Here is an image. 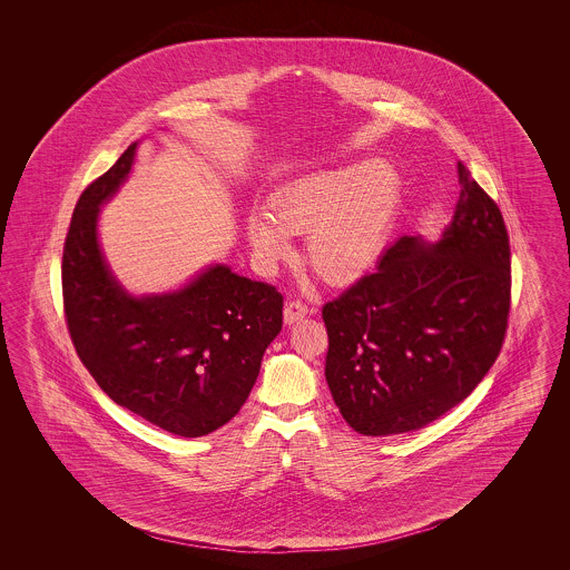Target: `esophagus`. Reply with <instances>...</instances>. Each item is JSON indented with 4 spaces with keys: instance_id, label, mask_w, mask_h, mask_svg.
<instances>
[{
    "instance_id": "34e87169",
    "label": "esophagus",
    "mask_w": 570,
    "mask_h": 570,
    "mask_svg": "<svg viewBox=\"0 0 570 570\" xmlns=\"http://www.w3.org/2000/svg\"><path fill=\"white\" fill-rule=\"evenodd\" d=\"M307 314H309V307H307L305 303H301V301H288L286 307H284V323H286V325H293V323L303 321Z\"/></svg>"
}]
</instances>
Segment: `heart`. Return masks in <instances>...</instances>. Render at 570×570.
I'll list each match as a JSON object with an SVG mask.
<instances>
[{
	"instance_id": "b5f03b06",
	"label": "heart",
	"mask_w": 570,
	"mask_h": 570,
	"mask_svg": "<svg viewBox=\"0 0 570 570\" xmlns=\"http://www.w3.org/2000/svg\"><path fill=\"white\" fill-rule=\"evenodd\" d=\"M404 188L397 170L376 160L314 173L273 191L267 212L245 219L258 263L273 267L293 256L291 235L307 233V261L331 284L372 272L391 239Z\"/></svg>"
}]
</instances>
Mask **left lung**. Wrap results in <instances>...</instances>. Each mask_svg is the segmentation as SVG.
<instances>
[{
	"label": "left lung",
	"instance_id": "left-lung-1",
	"mask_svg": "<svg viewBox=\"0 0 570 570\" xmlns=\"http://www.w3.org/2000/svg\"><path fill=\"white\" fill-rule=\"evenodd\" d=\"M460 200L442 237H400L325 303V376L363 435L406 434L463 402L495 363L511 309L504 217L458 163Z\"/></svg>",
	"mask_w": 570,
	"mask_h": 570
}]
</instances>
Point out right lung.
<instances>
[{"instance_id": "right-lung-1", "label": "right lung", "mask_w": 570, "mask_h": 570, "mask_svg": "<svg viewBox=\"0 0 570 570\" xmlns=\"http://www.w3.org/2000/svg\"><path fill=\"white\" fill-rule=\"evenodd\" d=\"M132 142L75 207L61 261L68 331L82 365L119 406L184 438L212 434L245 404L282 331L272 284L214 265L175 293L132 297L98 244V214L135 164Z\"/></svg>"}]
</instances>
